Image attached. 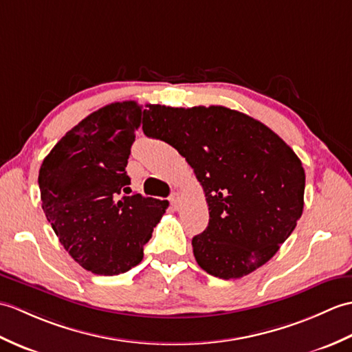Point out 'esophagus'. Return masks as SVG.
<instances>
[{
    "label": "esophagus",
    "instance_id": "1",
    "mask_svg": "<svg viewBox=\"0 0 352 352\" xmlns=\"http://www.w3.org/2000/svg\"><path fill=\"white\" fill-rule=\"evenodd\" d=\"M170 203H171V206H175V208H177L179 206V203H181V197H179V194L177 192H173L170 196Z\"/></svg>",
    "mask_w": 352,
    "mask_h": 352
}]
</instances>
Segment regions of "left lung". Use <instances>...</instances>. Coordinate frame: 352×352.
<instances>
[{"mask_svg": "<svg viewBox=\"0 0 352 352\" xmlns=\"http://www.w3.org/2000/svg\"><path fill=\"white\" fill-rule=\"evenodd\" d=\"M143 132L173 146L205 191L209 223L192 238L201 270L239 278L278 252L302 214L306 175L276 132L220 105H149Z\"/></svg>", "mask_w": 352, "mask_h": 352, "instance_id": "1", "label": "left lung"}]
</instances>
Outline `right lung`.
<instances>
[{"label": "right lung", "mask_w": 352, "mask_h": 352, "mask_svg": "<svg viewBox=\"0 0 352 352\" xmlns=\"http://www.w3.org/2000/svg\"><path fill=\"white\" fill-rule=\"evenodd\" d=\"M142 105L99 108L66 132L38 170L42 209L61 245L84 270L117 276L143 259L167 200L123 196ZM128 194V192H126Z\"/></svg>", "instance_id": "add662e5"}]
</instances>
